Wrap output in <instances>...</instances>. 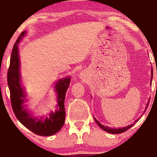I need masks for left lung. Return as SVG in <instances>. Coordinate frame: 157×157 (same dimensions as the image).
<instances>
[{"mask_svg":"<svg viewBox=\"0 0 157 157\" xmlns=\"http://www.w3.org/2000/svg\"><path fill=\"white\" fill-rule=\"evenodd\" d=\"M152 77H151V82H152ZM149 102H150V101H148L147 105V106H146V107H145V110L147 109V107H148ZM139 119H140V118H139V119H137L136 121H135L134 124H130V125H128L127 127H123V128H115V127H113V128H111V127H106V126L102 125V124H101L99 123V122H98V121L96 120V119H95V118H94L95 121L96 122V123L98 124V125L100 126V128L102 129L103 130H105V131H106V132L110 133V134H121V133H123V132H124L127 131V130H128L129 128H131V127H132L133 125H134V124L135 123H136V122L139 121Z\"/></svg>","mask_w":157,"mask_h":157,"instance_id":"8db88e82","label":"left lung"}]
</instances>
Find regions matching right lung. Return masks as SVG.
I'll return each mask as SVG.
<instances>
[{"label":"right lung","mask_w":157,"mask_h":157,"mask_svg":"<svg viewBox=\"0 0 157 157\" xmlns=\"http://www.w3.org/2000/svg\"><path fill=\"white\" fill-rule=\"evenodd\" d=\"M25 34V31L21 33L13 46L7 71V84L10 89L12 107L20 123L34 134L39 136H51L59 132L64 123V100L70 84V78L60 79L56 84L55 90L58 94V103L55 112L41 117H34L29 113L23 105L25 100V94L21 85L20 61L17 45Z\"/></svg>","instance_id":"1"}]
</instances>
